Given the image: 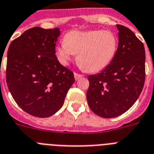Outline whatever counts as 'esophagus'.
Instances as JSON below:
<instances>
[{"mask_svg": "<svg viewBox=\"0 0 154 154\" xmlns=\"http://www.w3.org/2000/svg\"><path fill=\"white\" fill-rule=\"evenodd\" d=\"M82 77H83V75L82 74H79V73H77V72H75L74 73V77L76 81H77V80L80 79V78H82Z\"/></svg>", "mask_w": 154, "mask_h": 154, "instance_id": "1", "label": "esophagus"}]
</instances>
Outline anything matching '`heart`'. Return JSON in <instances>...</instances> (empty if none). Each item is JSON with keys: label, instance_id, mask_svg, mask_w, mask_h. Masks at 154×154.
<instances>
[{"label": "heart", "instance_id": "b5f03b06", "mask_svg": "<svg viewBox=\"0 0 154 154\" xmlns=\"http://www.w3.org/2000/svg\"><path fill=\"white\" fill-rule=\"evenodd\" d=\"M117 36L109 30H72L65 35L64 42L56 48V55L63 65H67L74 54L77 62L89 72L106 67L117 49Z\"/></svg>", "mask_w": 154, "mask_h": 154}]
</instances>
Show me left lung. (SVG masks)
Masks as SVG:
<instances>
[{"label": "left lung", "instance_id": "left-lung-1", "mask_svg": "<svg viewBox=\"0 0 154 154\" xmlns=\"http://www.w3.org/2000/svg\"><path fill=\"white\" fill-rule=\"evenodd\" d=\"M118 47L110 64L89 75L86 97L91 110L104 118L122 115L140 96L146 79L143 43L129 28L117 25Z\"/></svg>", "mask_w": 154, "mask_h": 154}]
</instances>
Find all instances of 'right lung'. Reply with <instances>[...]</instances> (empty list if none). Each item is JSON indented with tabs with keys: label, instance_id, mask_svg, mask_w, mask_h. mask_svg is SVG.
<instances>
[{
	"label": "right lung",
	"instance_id": "1",
	"mask_svg": "<svg viewBox=\"0 0 154 154\" xmlns=\"http://www.w3.org/2000/svg\"><path fill=\"white\" fill-rule=\"evenodd\" d=\"M60 32L58 28H31L8 47L7 85L16 103L34 117H48L57 112L74 82L73 72L56 56Z\"/></svg>",
	"mask_w": 154,
	"mask_h": 154
}]
</instances>
